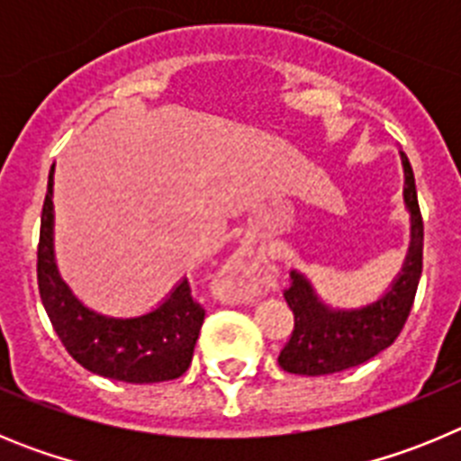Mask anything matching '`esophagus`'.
<instances>
[{"label":"esophagus","instance_id":"1","mask_svg":"<svg viewBox=\"0 0 461 461\" xmlns=\"http://www.w3.org/2000/svg\"><path fill=\"white\" fill-rule=\"evenodd\" d=\"M256 267H258V260H256L254 249H249V247H240V249L230 256V260H228L226 272L230 276H235V279H249V276H254Z\"/></svg>","mask_w":461,"mask_h":461}]
</instances>
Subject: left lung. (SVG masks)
<instances>
[{
	"label": "left lung",
	"mask_w": 461,
	"mask_h": 461,
	"mask_svg": "<svg viewBox=\"0 0 461 461\" xmlns=\"http://www.w3.org/2000/svg\"><path fill=\"white\" fill-rule=\"evenodd\" d=\"M404 164V203L411 212V247L402 275L376 303L360 309H332L319 300L312 284L300 272H291V286L284 291L293 312L291 339L279 353V367L300 376H323L351 369L372 360L399 337L413 307L422 275V226L413 168Z\"/></svg>",
	"instance_id": "left-lung-1"
}]
</instances>
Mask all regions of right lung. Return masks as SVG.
<instances>
[{"label":"right lung","mask_w":461,"mask_h":461,"mask_svg":"<svg viewBox=\"0 0 461 461\" xmlns=\"http://www.w3.org/2000/svg\"><path fill=\"white\" fill-rule=\"evenodd\" d=\"M52 170L41 214L36 276L41 303L57 337L73 360L87 372L124 383L173 381L189 369L205 309L180 281L161 307L136 319H110L85 307L68 291L52 251Z\"/></svg>","instance_id":"add662e5"}]
</instances>
